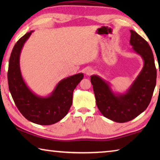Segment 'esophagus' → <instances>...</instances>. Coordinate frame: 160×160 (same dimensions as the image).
<instances>
[{"label": "esophagus", "instance_id": "34e87169", "mask_svg": "<svg viewBox=\"0 0 160 160\" xmlns=\"http://www.w3.org/2000/svg\"><path fill=\"white\" fill-rule=\"evenodd\" d=\"M94 72V70L92 68H88V70H86V75H88V76H90V75H92Z\"/></svg>", "mask_w": 160, "mask_h": 160}]
</instances>
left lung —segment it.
<instances>
[{
    "label": "left lung",
    "instance_id": "left-lung-1",
    "mask_svg": "<svg viewBox=\"0 0 160 160\" xmlns=\"http://www.w3.org/2000/svg\"><path fill=\"white\" fill-rule=\"evenodd\" d=\"M130 44L144 63L141 71L125 92H114L111 83L99 75L90 77L100 112L117 123L131 121L144 112L150 104L156 85L157 70L150 45L133 30H131Z\"/></svg>",
    "mask_w": 160,
    "mask_h": 160
}]
</instances>
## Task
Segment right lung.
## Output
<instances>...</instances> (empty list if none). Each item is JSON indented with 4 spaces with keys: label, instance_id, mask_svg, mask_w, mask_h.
<instances>
[{
    "label": "right lung",
    "instance_id": "1",
    "mask_svg": "<svg viewBox=\"0 0 160 160\" xmlns=\"http://www.w3.org/2000/svg\"><path fill=\"white\" fill-rule=\"evenodd\" d=\"M33 32L25 34L13 47L8 72L9 90L24 117L39 125H51L58 122L68 113L72 103V93L84 75L80 72L61 80L47 96H39L33 92L24 80L20 66L22 49Z\"/></svg>",
    "mask_w": 160,
    "mask_h": 160
}]
</instances>
